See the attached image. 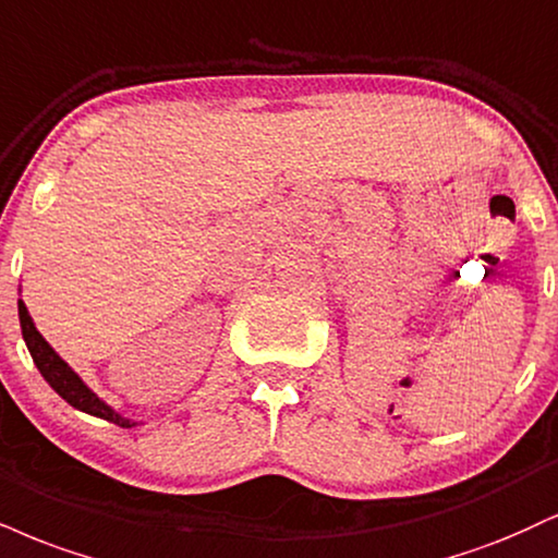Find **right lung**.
<instances>
[{"instance_id": "obj_1", "label": "right lung", "mask_w": 558, "mask_h": 558, "mask_svg": "<svg viewBox=\"0 0 558 558\" xmlns=\"http://www.w3.org/2000/svg\"><path fill=\"white\" fill-rule=\"evenodd\" d=\"M17 314H20V327H23L25 345H28V351L33 355V364L38 366L41 377L53 387V392L62 395V398L70 402L72 408H77V411L98 415V418L111 421V424L122 428L134 426L130 418H122L119 413H113L111 408L98 398V395H93L90 389L83 385V379H80L77 374L72 372L62 359H59L57 351H53V348L41 338V332L36 330V325H33L28 308H25L23 301H17Z\"/></svg>"}]
</instances>
